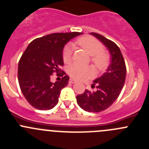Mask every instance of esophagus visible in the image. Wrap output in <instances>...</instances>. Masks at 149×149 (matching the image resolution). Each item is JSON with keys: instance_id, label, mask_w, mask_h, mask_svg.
<instances>
[{"instance_id": "1", "label": "esophagus", "mask_w": 149, "mask_h": 149, "mask_svg": "<svg viewBox=\"0 0 149 149\" xmlns=\"http://www.w3.org/2000/svg\"><path fill=\"white\" fill-rule=\"evenodd\" d=\"M69 83H77V81H76L75 80H74V79H70V80H69Z\"/></svg>"}]
</instances>
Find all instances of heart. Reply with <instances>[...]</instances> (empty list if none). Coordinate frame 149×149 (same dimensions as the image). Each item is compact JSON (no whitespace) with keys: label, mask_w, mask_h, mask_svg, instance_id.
<instances>
[{"label":"heart","mask_w":149,"mask_h":149,"mask_svg":"<svg viewBox=\"0 0 149 149\" xmlns=\"http://www.w3.org/2000/svg\"><path fill=\"white\" fill-rule=\"evenodd\" d=\"M77 43L91 56V61L98 69H104L109 63V55L103 50V45L99 40L91 36H83L77 39ZM72 47L67 45L63 50V60L65 63H69L72 58ZM68 73L72 78L84 80L91 77L94 70L91 66H84L73 63L68 68Z\"/></svg>","instance_id":"1"}]
</instances>
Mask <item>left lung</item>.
Listing matches in <instances>:
<instances>
[{
    "mask_svg": "<svg viewBox=\"0 0 149 149\" xmlns=\"http://www.w3.org/2000/svg\"><path fill=\"white\" fill-rule=\"evenodd\" d=\"M90 34L108 49L110 63L102 75L93 81L92 86L97 85V90L93 92L86 90L83 94L77 95V102L86 111L98 113L108 108L117 100L125 83L127 69L121 50L114 42L98 33Z\"/></svg>",
    "mask_w": 149,
    "mask_h": 149,
    "instance_id": "8db88e82",
    "label": "left lung"
}]
</instances>
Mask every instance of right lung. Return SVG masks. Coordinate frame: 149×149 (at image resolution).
Instances as JSON below:
<instances>
[{
  "instance_id": "obj_1",
  "label": "right lung",
  "mask_w": 149,
  "mask_h": 149,
  "mask_svg": "<svg viewBox=\"0 0 149 149\" xmlns=\"http://www.w3.org/2000/svg\"><path fill=\"white\" fill-rule=\"evenodd\" d=\"M78 32L56 33L38 38L31 42L18 64V81L24 97L38 110H50L58 102L61 91L67 86L69 77L60 69L63 65V49ZM55 72L62 77L52 83Z\"/></svg>"
}]
</instances>
